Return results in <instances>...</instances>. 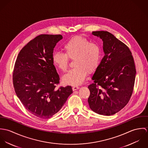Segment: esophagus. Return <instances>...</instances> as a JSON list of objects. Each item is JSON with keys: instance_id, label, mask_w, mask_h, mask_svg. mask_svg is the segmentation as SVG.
I'll list each match as a JSON object with an SVG mask.
<instances>
[{"instance_id": "obj_1", "label": "esophagus", "mask_w": 148, "mask_h": 148, "mask_svg": "<svg viewBox=\"0 0 148 148\" xmlns=\"http://www.w3.org/2000/svg\"><path fill=\"white\" fill-rule=\"evenodd\" d=\"M79 88V87L78 86H73L72 87V89H73V91H75V90H77Z\"/></svg>"}]
</instances>
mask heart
<instances>
[{
    "instance_id": "heart-1",
    "label": "heart",
    "mask_w": 148,
    "mask_h": 148,
    "mask_svg": "<svg viewBox=\"0 0 148 148\" xmlns=\"http://www.w3.org/2000/svg\"><path fill=\"white\" fill-rule=\"evenodd\" d=\"M64 53L58 52L52 55V62L60 70H67L69 59L74 60L75 68L69 71L63 77L66 84L78 85L83 83L87 75L93 73L98 67L102 56L100 46L90 42L82 36H75L63 46Z\"/></svg>"
}]
</instances>
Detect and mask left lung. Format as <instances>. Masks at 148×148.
I'll return each mask as SVG.
<instances>
[{
  "label": "left lung",
  "mask_w": 148,
  "mask_h": 148,
  "mask_svg": "<svg viewBox=\"0 0 148 148\" xmlns=\"http://www.w3.org/2000/svg\"><path fill=\"white\" fill-rule=\"evenodd\" d=\"M92 34L103 42L105 53L88 87V102L95 112L113 115L128 103L132 95L136 70L133 58L124 42L108 31H94Z\"/></svg>",
  "instance_id": "1"
}]
</instances>
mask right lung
<instances>
[{"instance_id": "right-lung-1", "label": "right lung", "mask_w": 148, "mask_h": 148, "mask_svg": "<svg viewBox=\"0 0 148 148\" xmlns=\"http://www.w3.org/2000/svg\"><path fill=\"white\" fill-rule=\"evenodd\" d=\"M61 35L42 34L27 44L18 54L13 72L15 93L25 108L34 116L49 119L58 112L72 93L71 86H60L52 62L53 48Z\"/></svg>"}]
</instances>
